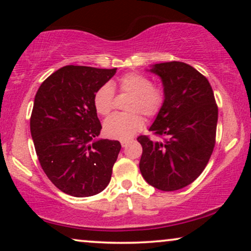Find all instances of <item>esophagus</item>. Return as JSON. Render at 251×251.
Wrapping results in <instances>:
<instances>
[{
	"label": "esophagus",
	"instance_id": "esophagus-1",
	"mask_svg": "<svg viewBox=\"0 0 251 251\" xmlns=\"http://www.w3.org/2000/svg\"><path fill=\"white\" fill-rule=\"evenodd\" d=\"M129 144V140H121V145L122 147H126V145Z\"/></svg>",
	"mask_w": 251,
	"mask_h": 251
}]
</instances>
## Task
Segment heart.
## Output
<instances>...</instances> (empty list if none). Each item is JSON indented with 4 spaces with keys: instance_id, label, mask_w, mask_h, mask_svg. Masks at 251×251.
I'll return each mask as SVG.
<instances>
[{
    "instance_id": "obj_1",
    "label": "heart",
    "mask_w": 251,
    "mask_h": 251,
    "mask_svg": "<svg viewBox=\"0 0 251 251\" xmlns=\"http://www.w3.org/2000/svg\"><path fill=\"white\" fill-rule=\"evenodd\" d=\"M119 91L129 94L131 97L126 102L128 113H119L106 120L104 132L109 138L126 140L135 136L144 126L139 111L147 118H155L163 107L166 95L160 87L153 85L150 77L139 73L123 75L119 80ZM114 88L105 83L96 91L94 105L96 111L102 116L108 115L114 107Z\"/></svg>"
}]
</instances>
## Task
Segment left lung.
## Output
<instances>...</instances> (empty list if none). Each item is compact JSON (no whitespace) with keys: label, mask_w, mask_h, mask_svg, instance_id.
Here are the masks:
<instances>
[{"label":"left lung","mask_w":251,"mask_h":251,"mask_svg":"<svg viewBox=\"0 0 251 251\" xmlns=\"http://www.w3.org/2000/svg\"><path fill=\"white\" fill-rule=\"evenodd\" d=\"M162 80L163 107L150 131L162 138L139 136L144 179L161 191L180 190L197 179L216 143L218 107L207 77L190 65L169 61L150 70Z\"/></svg>","instance_id":"left-lung-1"}]
</instances>
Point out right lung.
<instances>
[{"label":"right lung","mask_w":251,"mask_h":251,"mask_svg":"<svg viewBox=\"0 0 251 251\" xmlns=\"http://www.w3.org/2000/svg\"><path fill=\"white\" fill-rule=\"evenodd\" d=\"M115 73L68 65L46 78L35 95L30 133L37 157L54 186L72 197L100 193L111 180L121 144L96 140L101 125L94 96Z\"/></svg>","instance_id":"1"}]
</instances>
